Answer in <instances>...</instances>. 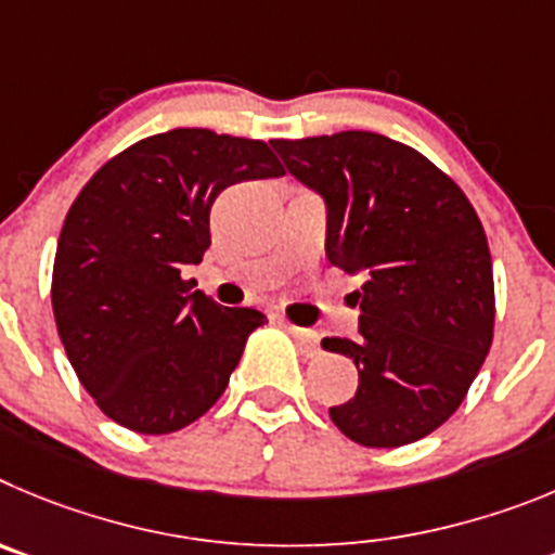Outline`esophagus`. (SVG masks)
<instances>
[{"instance_id": "esophagus-1", "label": "esophagus", "mask_w": 555, "mask_h": 555, "mask_svg": "<svg viewBox=\"0 0 555 555\" xmlns=\"http://www.w3.org/2000/svg\"><path fill=\"white\" fill-rule=\"evenodd\" d=\"M287 332L296 337L298 348H301V353H307V357H318L321 353V334L314 332V328H298V326H287Z\"/></svg>"}]
</instances>
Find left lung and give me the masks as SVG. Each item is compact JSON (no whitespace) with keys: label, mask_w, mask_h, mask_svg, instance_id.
Wrapping results in <instances>:
<instances>
[{"label":"left lung","mask_w":555,"mask_h":555,"mask_svg":"<svg viewBox=\"0 0 555 555\" xmlns=\"http://www.w3.org/2000/svg\"><path fill=\"white\" fill-rule=\"evenodd\" d=\"M287 171L326 204V257L362 273L359 337L323 339L353 359L357 396L328 409L364 448H398L439 428L481 371L495 326L487 234L459 184L384 134L271 141Z\"/></svg>","instance_id":"8db88e82"}]
</instances>
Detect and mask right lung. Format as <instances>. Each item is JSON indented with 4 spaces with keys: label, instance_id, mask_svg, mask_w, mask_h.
<instances>
[{
    "label": "right lung",
    "instance_id": "right-lung-1",
    "mask_svg": "<svg viewBox=\"0 0 555 555\" xmlns=\"http://www.w3.org/2000/svg\"><path fill=\"white\" fill-rule=\"evenodd\" d=\"M271 177L284 168L268 143L171 129L104 163L72 204L52 309L68 362L109 421L171 434L223 396L268 318L218 307L182 271L209 248L218 193Z\"/></svg>",
    "mask_w": 555,
    "mask_h": 555
}]
</instances>
